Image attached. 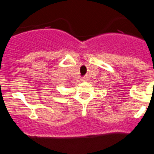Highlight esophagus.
Returning a JSON list of instances; mask_svg holds the SVG:
<instances>
[{
	"label": "esophagus",
	"instance_id": "34e87169",
	"mask_svg": "<svg viewBox=\"0 0 154 154\" xmlns=\"http://www.w3.org/2000/svg\"><path fill=\"white\" fill-rule=\"evenodd\" d=\"M85 80H86L85 78H83V79H82V81H85Z\"/></svg>",
	"mask_w": 154,
	"mask_h": 154
}]
</instances>
